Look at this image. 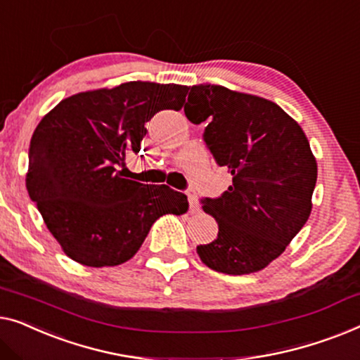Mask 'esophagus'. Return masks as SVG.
<instances>
[{
    "label": "esophagus",
    "instance_id": "esophagus-1",
    "mask_svg": "<svg viewBox=\"0 0 360 360\" xmlns=\"http://www.w3.org/2000/svg\"><path fill=\"white\" fill-rule=\"evenodd\" d=\"M187 197H189V205H191V212L192 214H197V212L200 210V205H199V197H197V192L189 189L187 191Z\"/></svg>",
    "mask_w": 360,
    "mask_h": 360
}]
</instances>
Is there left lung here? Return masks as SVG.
<instances>
[{
  "label": "left lung",
  "mask_w": 360,
  "mask_h": 360,
  "mask_svg": "<svg viewBox=\"0 0 360 360\" xmlns=\"http://www.w3.org/2000/svg\"><path fill=\"white\" fill-rule=\"evenodd\" d=\"M186 117L209 120L204 140L233 176L202 209L219 236L197 246L202 262L224 274L257 272L279 257L311 214L318 166L305 131L272 101L220 84L191 88Z\"/></svg>",
  "instance_id": "obj_1"
}]
</instances>
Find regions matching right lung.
I'll return each instance as SVG.
<instances>
[{"instance_id": "right-lung-1", "label": "right lung", "mask_w": 360, "mask_h": 360, "mask_svg": "<svg viewBox=\"0 0 360 360\" xmlns=\"http://www.w3.org/2000/svg\"><path fill=\"white\" fill-rule=\"evenodd\" d=\"M189 88L129 81L60 101L34 130L26 187L68 257L89 267L135 256L160 217L182 215L187 197L169 186L122 178L127 155L140 151L145 124L179 110Z\"/></svg>"}]
</instances>
